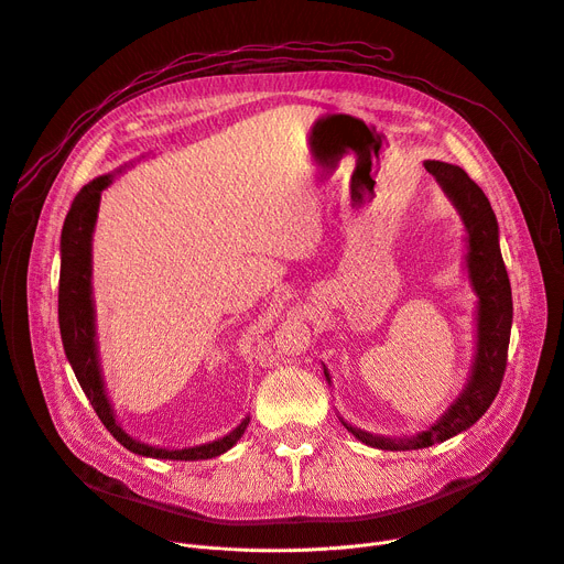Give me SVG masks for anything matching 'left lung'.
Returning a JSON list of instances; mask_svg holds the SVG:
<instances>
[{"label":"left lung","instance_id":"1","mask_svg":"<svg viewBox=\"0 0 564 564\" xmlns=\"http://www.w3.org/2000/svg\"><path fill=\"white\" fill-rule=\"evenodd\" d=\"M424 169L436 178L465 226L467 252L463 267L476 295V350L460 395L436 422L424 426L422 431H415L413 436H379V433L364 431L338 415L340 424L357 441L383 452L424 449L436 443H445L469 429L490 409L499 393L510 343L512 293L499 248V224L490 207V200L486 198L481 187L456 164L426 160ZM323 372L327 383H332L329 370L325 366Z\"/></svg>","mask_w":564,"mask_h":564}]
</instances>
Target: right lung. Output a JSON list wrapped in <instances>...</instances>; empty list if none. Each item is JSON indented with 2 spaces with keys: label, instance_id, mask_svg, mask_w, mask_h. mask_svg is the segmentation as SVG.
Returning a JSON list of instances; mask_svg holds the SVG:
<instances>
[{
  "label": "right lung",
  "instance_id": "right-lung-1",
  "mask_svg": "<svg viewBox=\"0 0 564 564\" xmlns=\"http://www.w3.org/2000/svg\"><path fill=\"white\" fill-rule=\"evenodd\" d=\"M115 181V173H106L85 185L69 212L61 235V280H58V325L63 348L67 361L88 395L93 409L97 411L104 426L112 433L119 445L128 452L147 458L160 460H207L214 456H221L237 445L243 436V431L250 422L246 415L230 433L224 438H216L203 445L171 449V447H155L142 443L128 433L110 404L106 393V381L101 372L99 359V343H97V312H95V295H93V237L99 216L101 192L110 187Z\"/></svg>",
  "mask_w": 564,
  "mask_h": 564
}]
</instances>
